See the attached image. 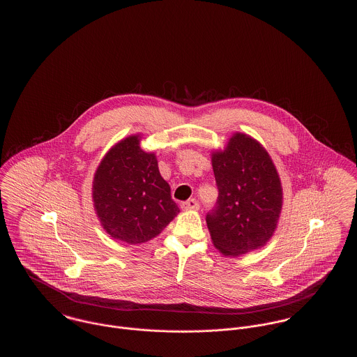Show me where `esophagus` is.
Here are the masks:
<instances>
[{"instance_id": "esophagus-1", "label": "esophagus", "mask_w": 357, "mask_h": 357, "mask_svg": "<svg viewBox=\"0 0 357 357\" xmlns=\"http://www.w3.org/2000/svg\"><path fill=\"white\" fill-rule=\"evenodd\" d=\"M181 207H182L183 210H198V208H199V204H198L197 199L191 198V199H188L186 202H183V204H181Z\"/></svg>"}]
</instances>
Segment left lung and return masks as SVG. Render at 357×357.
Listing matches in <instances>:
<instances>
[{"label": "left lung", "instance_id": "obj_1", "mask_svg": "<svg viewBox=\"0 0 357 357\" xmlns=\"http://www.w3.org/2000/svg\"><path fill=\"white\" fill-rule=\"evenodd\" d=\"M213 170L218 199L206 222L214 246L233 257L264 246L282 207L281 182L269 153L250 136L236 134L223 153L213 155Z\"/></svg>", "mask_w": 357, "mask_h": 357}]
</instances>
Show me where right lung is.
Returning <instances> with one entry per match:
<instances>
[{
	"mask_svg": "<svg viewBox=\"0 0 357 357\" xmlns=\"http://www.w3.org/2000/svg\"><path fill=\"white\" fill-rule=\"evenodd\" d=\"M92 190L102 227L131 245L156 237L179 213L155 155L140 149L139 136L121 140L104 156Z\"/></svg>",
	"mask_w": 357,
	"mask_h": 357,
	"instance_id": "obj_1",
	"label": "right lung"
}]
</instances>
